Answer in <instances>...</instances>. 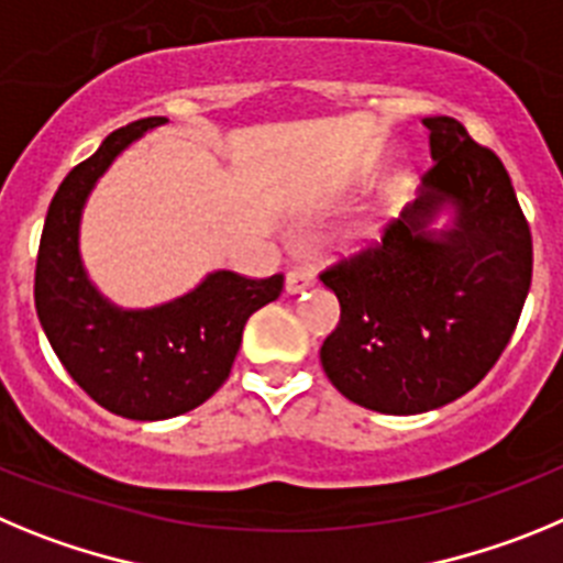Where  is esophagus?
I'll list each match as a JSON object with an SVG mask.
<instances>
[{
	"label": "esophagus",
	"mask_w": 563,
	"mask_h": 563,
	"mask_svg": "<svg viewBox=\"0 0 563 563\" xmlns=\"http://www.w3.org/2000/svg\"><path fill=\"white\" fill-rule=\"evenodd\" d=\"M313 286V275L311 269H291L286 275V291L288 294H300L302 288Z\"/></svg>",
	"instance_id": "34e87169"
}]
</instances>
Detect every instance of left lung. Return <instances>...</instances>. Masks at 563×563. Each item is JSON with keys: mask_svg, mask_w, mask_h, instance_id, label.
Listing matches in <instances>:
<instances>
[{"mask_svg": "<svg viewBox=\"0 0 563 563\" xmlns=\"http://www.w3.org/2000/svg\"><path fill=\"white\" fill-rule=\"evenodd\" d=\"M432 165L382 241L328 266L339 300L322 369L353 404L418 415L477 387L503 356L533 277V238L503 159L454 118H427ZM449 203L455 224H428Z\"/></svg>", "mask_w": 563, "mask_h": 563, "instance_id": "8db88e82", "label": "left lung"}]
</instances>
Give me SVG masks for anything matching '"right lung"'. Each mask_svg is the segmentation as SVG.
I'll return each mask as SVG.
<instances>
[{
	"instance_id": "add662e5",
	"label": "right lung",
	"mask_w": 563,
	"mask_h": 563,
	"mask_svg": "<svg viewBox=\"0 0 563 563\" xmlns=\"http://www.w3.org/2000/svg\"><path fill=\"white\" fill-rule=\"evenodd\" d=\"M165 118L111 131L98 151L60 181L35 261V311L67 367L92 401L131 420H165L205 404L230 376L246 319L277 300L283 275L212 272L165 306L123 311L89 283L78 252L80 210L114 156Z\"/></svg>"
}]
</instances>
